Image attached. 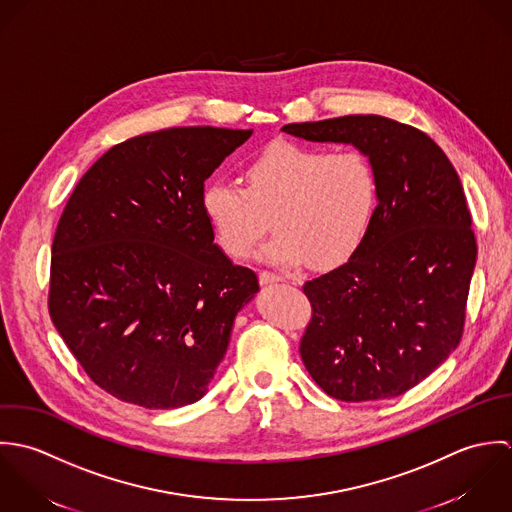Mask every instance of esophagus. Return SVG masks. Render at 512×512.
Returning a JSON list of instances; mask_svg holds the SVG:
<instances>
[{"mask_svg":"<svg viewBox=\"0 0 512 512\" xmlns=\"http://www.w3.org/2000/svg\"><path fill=\"white\" fill-rule=\"evenodd\" d=\"M259 281H261V285H273V283H279V281H283L279 275H275V273H271V271H261L259 273Z\"/></svg>","mask_w":512,"mask_h":512,"instance_id":"obj_1","label":"esophagus"}]
</instances>
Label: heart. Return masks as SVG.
<instances>
[{
  "label": "heart",
  "instance_id": "b5f03b06",
  "mask_svg": "<svg viewBox=\"0 0 512 512\" xmlns=\"http://www.w3.org/2000/svg\"><path fill=\"white\" fill-rule=\"evenodd\" d=\"M245 186L205 184L202 209L219 247L247 257L269 229L263 259L328 269L348 261L364 241L376 204L378 178L356 150L332 152L297 142H271L243 166Z\"/></svg>",
  "mask_w": 512,
  "mask_h": 512
}]
</instances>
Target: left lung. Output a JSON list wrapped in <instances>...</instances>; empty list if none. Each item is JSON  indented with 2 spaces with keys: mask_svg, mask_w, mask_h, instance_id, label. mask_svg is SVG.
<instances>
[{
  "mask_svg": "<svg viewBox=\"0 0 512 512\" xmlns=\"http://www.w3.org/2000/svg\"><path fill=\"white\" fill-rule=\"evenodd\" d=\"M312 142L354 144L378 178L370 229L338 269L307 281L301 358L342 402L402 396L463 336L477 239L459 176L421 130L378 114L285 124Z\"/></svg>",
  "mask_w": 512,
  "mask_h": 512,
  "instance_id": "left-lung-1",
  "label": "left lung"
}]
</instances>
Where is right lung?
I'll use <instances>...</instances> for the list:
<instances>
[{
	"label": "right lung",
	"instance_id": "1",
	"mask_svg": "<svg viewBox=\"0 0 512 512\" xmlns=\"http://www.w3.org/2000/svg\"><path fill=\"white\" fill-rule=\"evenodd\" d=\"M253 130L184 126L112 146L65 205L49 314L87 376L134 406L204 398L257 275L213 243L204 182Z\"/></svg>",
	"mask_w": 512,
	"mask_h": 512
}]
</instances>
